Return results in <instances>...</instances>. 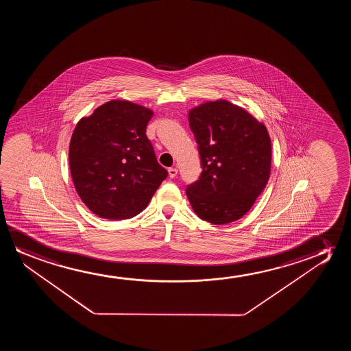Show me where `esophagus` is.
Returning <instances> with one entry per match:
<instances>
[{
    "label": "esophagus",
    "mask_w": 351,
    "mask_h": 351,
    "mask_svg": "<svg viewBox=\"0 0 351 351\" xmlns=\"http://www.w3.org/2000/svg\"><path fill=\"white\" fill-rule=\"evenodd\" d=\"M168 171L169 176H170L171 178H176V175H178V170L176 168H170L169 169Z\"/></svg>",
    "instance_id": "obj_1"
}]
</instances>
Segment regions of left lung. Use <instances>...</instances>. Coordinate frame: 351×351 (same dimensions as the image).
I'll return each instance as SVG.
<instances>
[{
  "mask_svg": "<svg viewBox=\"0 0 351 351\" xmlns=\"http://www.w3.org/2000/svg\"><path fill=\"white\" fill-rule=\"evenodd\" d=\"M202 171L186 189L202 221L228 224L245 216L269 181V132L248 111L226 99L205 101L188 112Z\"/></svg>",
  "mask_w": 351,
  "mask_h": 351,
  "instance_id": "8db88e82",
  "label": "left lung"
}]
</instances>
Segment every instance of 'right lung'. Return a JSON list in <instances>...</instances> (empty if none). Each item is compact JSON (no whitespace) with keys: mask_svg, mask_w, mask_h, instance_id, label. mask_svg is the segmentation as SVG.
<instances>
[{"mask_svg":"<svg viewBox=\"0 0 351 351\" xmlns=\"http://www.w3.org/2000/svg\"><path fill=\"white\" fill-rule=\"evenodd\" d=\"M154 111L110 101L77 122L69 144V169L82 202L106 219L139 215L168 171L146 136Z\"/></svg>","mask_w":351,"mask_h":351,"instance_id":"obj_1","label":"right lung"}]
</instances>
